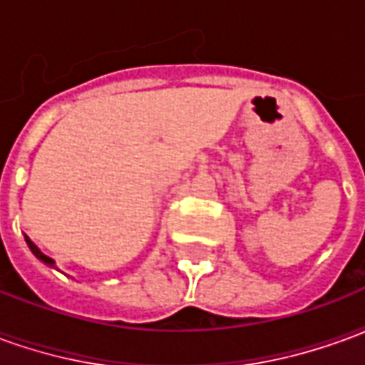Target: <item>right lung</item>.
Returning <instances> with one entry per match:
<instances>
[{"label": "right lung", "mask_w": 365, "mask_h": 365, "mask_svg": "<svg viewBox=\"0 0 365 365\" xmlns=\"http://www.w3.org/2000/svg\"><path fill=\"white\" fill-rule=\"evenodd\" d=\"M25 240H27V245H29V248H31V252L35 254L38 260L43 262V264H46V266H51V268H54V260H52V258H48L46 254L41 252V250L36 248L35 242H33V240H31V238H29V237H25Z\"/></svg>", "instance_id": "1"}]
</instances>
